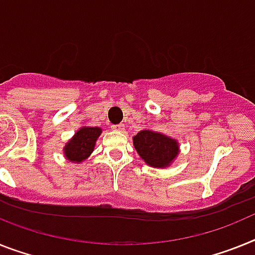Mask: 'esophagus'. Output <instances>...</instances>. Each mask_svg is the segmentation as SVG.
Listing matches in <instances>:
<instances>
[{
	"label": "esophagus",
	"mask_w": 255,
	"mask_h": 255,
	"mask_svg": "<svg viewBox=\"0 0 255 255\" xmlns=\"http://www.w3.org/2000/svg\"><path fill=\"white\" fill-rule=\"evenodd\" d=\"M111 128H113V129H114V131H117V132H123L124 128H126V126H124L123 123L113 124V126H111Z\"/></svg>",
	"instance_id": "esophagus-1"
}]
</instances>
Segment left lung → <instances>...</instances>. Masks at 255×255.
Instances as JSON below:
<instances>
[{
  "label": "left lung",
  "instance_id": "obj_1",
  "mask_svg": "<svg viewBox=\"0 0 255 255\" xmlns=\"http://www.w3.org/2000/svg\"><path fill=\"white\" fill-rule=\"evenodd\" d=\"M133 146L145 163L151 167H168L179 154V144L163 133L144 129L133 137Z\"/></svg>",
  "mask_w": 255,
  "mask_h": 255
}]
</instances>
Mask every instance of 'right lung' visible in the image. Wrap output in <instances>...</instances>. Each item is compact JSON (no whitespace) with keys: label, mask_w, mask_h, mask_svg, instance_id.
<instances>
[{"label":"right lung","mask_w":255,"mask_h":255,"mask_svg":"<svg viewBox=\"0 0 255 255\" xmlns=\"http://www.w3.org/2000/svg\"><path fill=\"white\" fill-rule=\"evenodd\" d=\"M102 129L98 127H81L63 147L65 157L74 163L87 159L95 149L96 141Z\"/></svg>","instance_id":"obj_1"}]
</instances>
